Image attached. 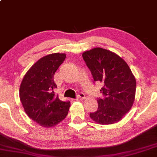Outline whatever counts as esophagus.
Returning <instances> with one entry per match:
<instances>
[{"mask_svg": "<svg viewBox=\"0 0 157 157\" xmlns=\"http://www.w3.org/2000/svg\"><path fill=\"white\" fill-rule=\"evenodd\" d=\"M85 98V95L84 94H82V93H80V94H78V96H77V100H82V99H84Z\"/></svg>", "mask_w": 157, "mask_h": 157, "instance_id": "esophagus-1", "label": "esophagus"}]
</instances>
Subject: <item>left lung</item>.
Masks as SVG:
<instances>
[{
  "instance_id": "left-lung-1",
  "label": "left lung",
  "mask_w": 157,
  "mask_h": 157,
  "mask_svg": "<svg viewBox=\"0 0 157 157\" xmlns=\"http://www.w3.org/2000/svg\"><path fill=\"white\" fill-rule=\"evenodd\" d=\"M91 71L94 82L102 85L100 92L105 98L98 99V109L90 117L97 124L109 125L119 122L134 103L136 80L125 60L102 48H94L82 54Z\"/></svg>"
}]
</instances>
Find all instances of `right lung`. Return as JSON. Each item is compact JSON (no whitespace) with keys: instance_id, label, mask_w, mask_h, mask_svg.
<instances>
[{"instance_id":"right-lung-1","label":"right lung","mask_w":157,"mask_h":157,"mask_svg":"<svg viewBox=\"0 0 157 157\" xmlns=\"http://www.w3.org/2000/svg\"><path fill=\"white\" fill-rule=\"evenodd\" d=\"M66 58L64 53L47 55L38 60L25 73L19 97L25 113L42 127L58 125L68 114L70 102H63L54 90L55 72Z\"/></svg>"}]
</instances>
